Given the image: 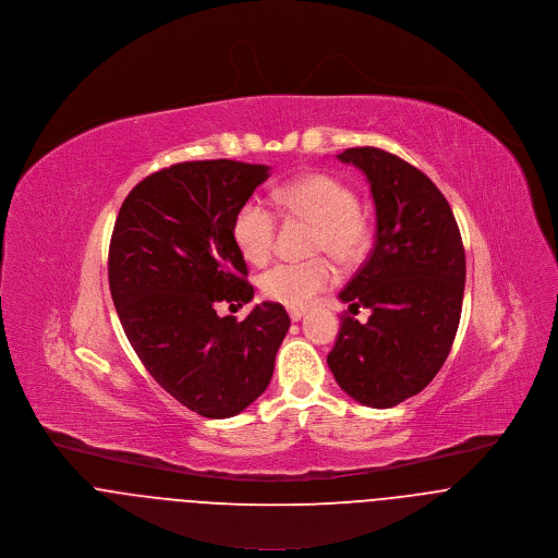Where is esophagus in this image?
Here are the masks:
<instances>
[{
    "label": "esophagus",
    "mask_w": 558,
    "mask_h": 558,
    "mask_svg": "<svg viewBox=\"0 0 558 558\" xmlns=\"http://www.w3.org/2000/svg\"><path fill=\"white\" fill-rule=\"evenodd\" d=\"M304 315H306V308H289L291 322H300Z\"/></svg>",
    "instance_id": "1"
}]
</instances>
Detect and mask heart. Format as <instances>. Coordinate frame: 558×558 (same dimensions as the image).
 Wrapping results in <instances>:
<instances>
[{
    "mask_svg": "<svg viewBox=\"0 0 558 558\" xmlns=\"http://www.w3.org/2000/svg\"><path fill=\"white\" fill-rule=\"evenodd\" d=\"M276 207L293 220L315 223L313 250L328 252L340 265L364 258L373 241V223L357 207L351 185L326 172L302 174L274 192ZM278 218L260 198L245 201L232 220V241L252 265H265L276 247ZM338 280L328 256L311 260H284L267 269L258 284L265 298L291 308L311 304Z\"/></svg>",
    "mask_w": 558,
    "mask_h": 558,
    "instance_id": "b5f03b06",
    "label": "heart"
}]
</instances>
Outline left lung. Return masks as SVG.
I'll list each match as a JSON object with an SVG mask.
<instances>
[{
	"mask_svg": "<svg viewBox=\"0 0 558 558\" xmlns=\"http://www.w3.org/2000/svg\"><path fill=\"white\" fill-rule=\"evenodd\" d=\"M340 161L371 185L377 234L371 256L340 291L344 315L328 366L357 403L395 408L442 368L459 328L465 252L454 216L434 181L381 148H347Z\"/></svg>",
	"mask_w": 558,
	"mask_h": 558,
	"instance_id": "left-lung-1",
	"label": "left lung"
}]
</instances>
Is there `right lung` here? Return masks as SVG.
Returning a JSON list of instances; mask_svg holds the SVG:
<instances>
[{
  "mask_svg": "<svg viewBox=\"0 0 558 558\" xmlns=\"http://www.w3.org/2000/svg\"><path fill=\"white\" fill-rule=\"evenodd\" d=\"M267 177L232 159L174 163L140 181L113 223L108 276L124 335L153 379L205 418L265 392L291 326L276 302L243 322L218 315L254 298L232 220Z\"/></svg>",
  "mask_w": 558,
  "mask_h": 558,
  "instance_id": "obj_1",
  "label": "right lung"
}]
</instances>
